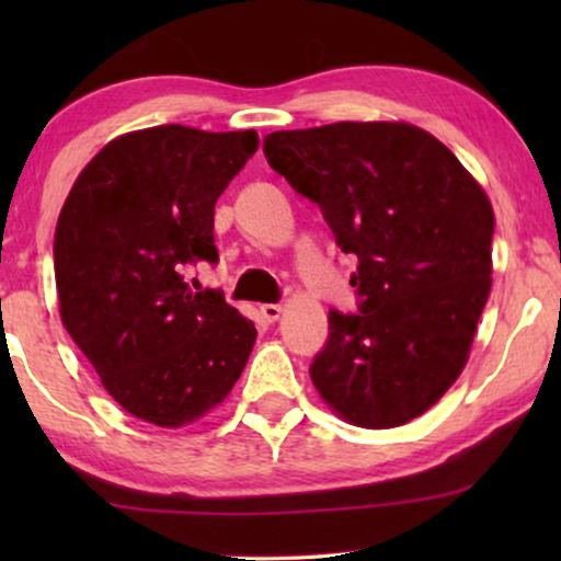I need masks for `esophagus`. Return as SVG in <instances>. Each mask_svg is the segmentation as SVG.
I'll list each match as a JSON object with an SVG mask.
<instances>
[{"label":"esophagus","instance_id":"obj_1","mask_svg":"<svg viewBox=\"0 0 561 561\" xmlns=\"http://www.w3.org/2000/svg\"><path fill=\"white\" fill-rule=\"evenodd\" d=\"M260 313H263V319L265 321H278L280 319V313H283V306L280 304H263L260 306Z\"/></svg>","mask_w":561,"mask_h":561}]
</instances>
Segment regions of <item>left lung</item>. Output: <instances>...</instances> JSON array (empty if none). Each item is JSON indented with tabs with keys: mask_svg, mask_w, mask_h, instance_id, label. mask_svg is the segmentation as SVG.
I'll return each instance as SVG.
<instances>
[{
	"mask_svg": "<svg viewBox=\"0 0 561 561\" xmlns=\"http://www.w3.org/2000/svg\"><path fill=\"white\" fill-rule=\"evenodd\" d=\"M265 158L357 255L359 313L329 311L311 365L321 401L363 428L426 413L465 370L493 286L495 214L447 145L409 122L265 137Z\"/></svg>",
	"mask_w": 561,
	"mask_h": 561,
	"instance_id": "left-lung-1",
	"label": "left lung"
}]
</instances>
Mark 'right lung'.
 <instances>
[{"label": "right lung", "mask_w": 561, "mask_h": 561, "mask_svg": "<svg viewBox=\"0 0 561 561\" xmlns=\"http://www.w3.org/2000/svg\"><path fill=\"white\" fill-rule=\"evenodd\" d=\"M257 145L255 129H135L89 160L60 209V321L106 393L148 424H194L248 365L255 324L181 271L219 260L214 204Z\"/></svg>", "instance_id": "obj_1"}]
</instances>
